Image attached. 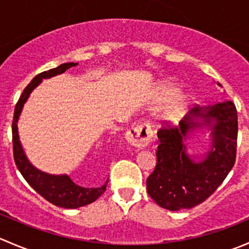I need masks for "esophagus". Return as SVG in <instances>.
<instances>
[{"label":"esophagus","instance_id":"34e87169","mask_svg":"<svg viewBox=\"0 0 249 249\" xmlns=\"http://www.w3.org/2000/svg\"><path fill=\"white\" fill-rule=\"evenodd\" d=\"M152 136L153 131L150 126L147 123H143V124L135 125L126 132V141L134 147L143 148L149 144Z\"/></svg>","mask_w":249,"mask_h":249}]
</instances>
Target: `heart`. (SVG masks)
I'll use <instances>...</instances> for the list:
<instances>
[{
    "label": "heart",
    "mask_w": 249,
    "mask_h": 249,
    "mask_svg": "<svg viewBox=\"0 0 249 249\" xmlns=\"http://www.w3.org/2000/svg\"><path fill=\"white\" fill-rule=\"evenodd\" d=\"M178 95V89L173 85L165 84L162 85L161 89H160L159 92V99L160 101L166 104V102H170L171 100L175 99ZM185 109H187V104H185L184 100L179 99L176 102H173L170 107L169 110L166 113V118L170 120H178L183 114H184Z\"/></svg>",
    "instance_id": "1"
}]
</instances>
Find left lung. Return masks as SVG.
<instances>
[{"mask_svg": "<svg viewBox=\"0 0 249 249\" xmlns=\"http://www.w3.org/2000/svg\"><path fill=\"white\" fill-rule=\"evenodd\" d=\"M201 124L213 126V147L208 158L197 163L185 154L184 137ZM237 131V110L229 100L207 108L195 105L178 126L167 124L160 127L155 150L157 165L147 178L150 197L160 207L170 211L192 208L205 201L222 184L235 164Z\"/></svg>", "mask_w": 249, "mask_h": 249, "instance_id": "left-lung-1", "label": "left lung"}]
</instances>
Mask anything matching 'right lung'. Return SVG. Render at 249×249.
Masks as SVG:
<instances>
[{"mask_svg":"<svg viewBox=\"0 0 249 249\" xmlns=\"http://www.w3.org/2000/svg\"><path fill=\"white\" fill-rule=\"evenodd\" d=\"M77 65L78 64H74V62H67V64L60 65L56 69H52L49 71H44L42 73L37 74L31 80V83H29V85L25 88L21 96L18 100L16 109H14L13 124H12L13 157L18 170L21 173L22 177L25 178V180L41 196H43L47 201L64 208H77L80 207V206H85L94 202L95 200L99 199V196L104 194L108 180L100 188H84L73 183V180L69 176H52L36 170L30 164L26 157H25L24 150H22L21 144L19 142V136H18L17 122L20 115V112H21L22 106H24L25 101L29 97L30 92L42 82L43 78H49L56 76V74L64 73L66 70L77 66Z\"/></svg>","mask_w":249,"mask_h":249,"instance_id":"right-lung-1","label":"right lung"}]
</instances>
